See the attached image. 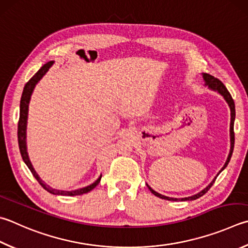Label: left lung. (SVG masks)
Returning <instances> with one entry per match:
<instances>
[{"label":"left lung","mask_w":248,"mask_h":248,"mask_svg":"<svg viewBox=\"0 0 248 248\" xmlns=\"http://www.w3.org/2000/svg\"><path fill=\"white\" fill-rule=\"evenodd\" d=\"M202 79H204V81H205V85H206V87L208 88L209 90H211V91H215V92L219 93L220 95H221V96L224 98V101L227 102L229 108H230V111H231V112H230V115H231V120H230V152H229L228 158H227V160H226V163H224L223 167H222L221 169H220L218 174L216 175L213 181H211V182L208 184V186H207L204 188V190H202L201 192L196 193V194L192 195V196L182 197V199H177V197L165 196V195H163V194H159L158 192L154 191L150 186H148V184H146L147 187L150 188V191L153 193V194H154V195L157 196V197H159V199L167 200V201H173V202H179V201H182V202H183V201H194V200H196V199H200L201 196L204 195L205 193H206L207 191H208L211 186H213V184H214V182H215L216 178L218 177V175L220 174V172H221L222 170L226 169V167H227L228 164H229V161H230V159H231V156H232V153H233V147H234V131H233V130H234V120H235V105H234V101H233V98H232V96H231V94L229 93L227 88L224 87V84H223L219 79L215 78V77H213V76H210V75H208V74H202Z\"/></svg>","instance_id":"1"}]
</instances>
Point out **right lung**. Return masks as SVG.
Wrapping results in <instances>:
<instances>
[{"instance_id":"1","label":"right lung","mask_w":248,"mask_h":248,"mask_svg":"<svg viewBox=\"0 0 248 248\" xmlns=\"http://www.w3.org/2000/svg\"><path fill=\"white\" fill-rule=\"evenodd\" d=\"M53 64H54V61H51V62H46V64H44L41 68L38 70V73L35 74L33 77L31 78L25 85L24 91H22V95L20 98L19 121H18V144H19V150H20L22 160L25 161L27 167L29 168L31 173H32L33 177L37 179V181L41 184V186L44 188V190H46L47 192H49L51 194H54V195H65V196L82 195V194H85V193L92 191L93 188L95 187L98 183H100L102 174L92 184H90V186H85V187L77 188V190H73V191L57 190V188H53L49 186H47V184L39 177L37 171L34 170L32 164H31V161L29 159L28 151H27V123H28V111H29V103L31 100V95H32L35 85H37L39 81L44 77V75L47 73L48 69L53 66Z\"/></svg>"}]
</instances>
